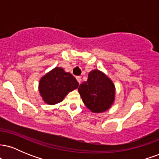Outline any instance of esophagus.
Returning a JSON list of instances; mask_svg holds the SVG:
<instances>
[{
  "instance_id": "obj_1",
  "label": "esophagus",
  "mask_w": 159,
  "mask_h": 159,
  "mask_svg": "<svg viewBox=\"0 0 159 159\" xmlns=\"http://www.w3.org/2000/svg\"><path fill=\"white\" fill-rule=\"evenodd\" d=\"M76 79H77L78 83H79V84L81 83V76H77V77H76Z\"/></svg>"
}]
</instances>
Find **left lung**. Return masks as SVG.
Masks as SVG:
<instances>
[{"label":"left lung","mask_w":159,"mask_h":159,"mask_svg":"<svg viewBox=\"0 0 159 159\" xmlns=\"http://www.w3.org/2000/svg\"><path fill=\"white\" fill-rule=\"evenodd\" d=\"M78 92L84 105L93 113L107 111L114 101V84L98 69L89 73L87 81L80 84Z\"/></svg>","instance_id":"obj_1"}]
</instances>
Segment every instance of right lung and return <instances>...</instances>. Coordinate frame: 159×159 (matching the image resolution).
I'll return each instance as SVG.
<instances>
[{
  "mask_svg": "<svg viewBox=\"0 0 159 159\" xmlns=\"http://www.w3.org/2000/svg\"><path fill=\"white\" fill-rule=\"evenodd\" d=\"M78 87V82L72 74L55 67L40 79L39 90L45 103L55 105Z\"/></svg>",
  "mask_w": 159,
  "mask_h": 159,
  "instance_id": "add662e5",
  "label": "right lung"
}]
</instances>
